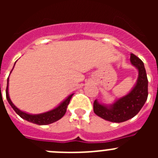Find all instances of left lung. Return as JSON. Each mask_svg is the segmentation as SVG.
Here are the masks:
<instances>
[{"label":"left lung","instance_id":"obj_1","mask_svg":"<svg viewBox=\"0 0 158 158\" xmlns=\"http://www.w3.org/2000/svg\"><path fill=\"white\" fill-rule=\"evenodd\" d=\"M131 62L139 70V77L136 85L127 96L119 98L110 106L99 104L97 100L93 103L95 114L105 120L113 123L127 121L139 112L148 97V79L146 69L142 60L131 54Z\"/></svg>","mask_w":158,"mask_h":158}]
</instances>
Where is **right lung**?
I'll list each match as a JSON object with an SVG mask.
<instances>
[{
  "label": "right lung",
  "mask_w": 158,
  "mask_h": 158,
  "mask_svg": "<svg viewBox=\"0 0 158 158\" xmlns=\"http://www.w3.org/2000/svg\"><path fill=\"white\" fill-rule=\"evenodd\" d=\"M8 84H7V88H6V98L8 100V103L12 106V107L13 108V110L16 112V114L21 117L22 118L25 119V120L28 121V122L32 123H35L38 125H47V124L52 123L54 122H56L58 119H60L61 118L63 117V115H65V112H66V108L67 106L69 104V101H70V99L72 98V96L73 94H71L70 96H69L62 102V104H60L59 106L54 108V109L51 110L50 111H47L45 113H42V114H39V115H30V114H27V113H25L23 111H20L19 109H18L16 106L12 104V102L11 101L10 98H9V96H8Z\"/></svg>",
  "instance_id": "1"
}]
</instances>
